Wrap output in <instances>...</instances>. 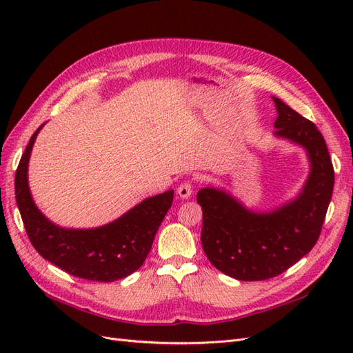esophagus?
Wrapping results in <instances>:
<instances>
[{"label":"esophagus","mask_w":353,"mask_h":353,"mask_svg":"<svg viewBox=\"0 0 353 353\" xmlns=\"http://www.w3.org/2000/svg\"><path fill=\"white\" fill-rule=\"evenodd\" d=\"M176 193L181 199H188L191 194H193V183H191V181H184V183H181L176 188Z\"/></svg>","instance_id":"esophagus-1"}]
</instances>
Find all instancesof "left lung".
Instances as JSON below:
<instances>
[{
	"instance_id": "1",
	"label": "left lung",
	"mask_w": 353,
	"mask_h": 353,
	"mask_svg": "<svg viewBox=\"0 0 353 353\" xmlns=\"http://www.w3.org/2000/svg\"><path fill=\"white\" fill-rule=\"evenodd\" d=\"M275 135L303 145L311 175L294 201L271 213H254L221 190L201 188V245L221 272L241 281L283 274L312 250L323 230L334 187V169L323 134L314 122L275 99Z\"/></svg>"
}]
</instances>
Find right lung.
Here are the masks:
<instances>
[{"mask_svg":"<svg viewBox=\"0 0 353 353\" xmlns=\"http://www.w3.org/2000/svg\"><path fill=\"white\" fill-rule=\"evenodd\" d=\"M39 130L41 126L30 137L14 178L16 203L32 245L42 258L78 279L101 283L125 279L144 263L160 223L172 206L174 190L145 199L104 227L59 228L38 210L28 187V162Z\"/></svg>","mask_w":353,"mask_h":353,"instance_id":"add662e5","label":"right lung"}]
</instances>
